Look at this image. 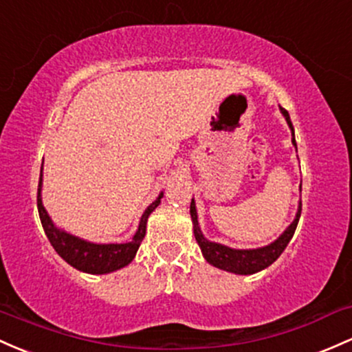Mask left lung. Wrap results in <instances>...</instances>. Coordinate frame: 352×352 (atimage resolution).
<instances>
[{
	"mask_svg": "<svg viewBox=\"0 0 352 352\" xmlns=\"http://www.w3.org/2000/svg\"><path fill=\"white\" fill-rule=\"evenodd\" d=\"M279 110L280 113L284 115L289 129H291L292 145H294L297 152L294 126H292L291 117H289L287 110H284L283 107H279ZM300 210H302V204L299 202L294 220H292V222L289 223L287 229H285L276 241L270 242V244L264 247H257V249H232V247L229 245L219 244V242H212L206 239V235L202 234L199 226V215H197L195 200L192 199L190 202V217L192 223H194V235L197 244H199L200 250H202V256L206 257V261L210 265H214V267L227 270V272L239 274V276H250V274H256L258 270H264L265 267H269L272 262H276L277 258H279V256L284 252V249L287 247L289 242H291L292 235L296 232L297 222H299L300 217Z\"/></svg>",
	"mask_w": 352,
	"mask_h": 352,
	"instance_id": "left-lung-1",
	"label": "left lung"
}]
</instances>
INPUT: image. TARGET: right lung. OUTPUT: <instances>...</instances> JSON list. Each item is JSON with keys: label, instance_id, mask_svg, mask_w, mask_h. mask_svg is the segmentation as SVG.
<instances>
[{"label": "right lung", "instance_id": "obj_1", "mask_svg": "<svg viewBox=\"0 0 352 352\" xmlns=\"http://www.w3.org/2000/svg\"><path fill=\"white\" fill-rule=\"evenodd\" d=\"M41 188H43V167H41L40 184H38V214H40L41 226H43L50 244L56 250L58 256L63 258L65 262H68L72 267L87 274H96V276L115 272V270L123 269L133 261L135 256H137L138 247H140L145 237L146 220H148L150 214L158 207L162 197H164V192H160L157 199L145 208L132 241L123 242V244H96V242L76 237V235L69 234L67 230L55 226V222L50 217L43 206Z\"/></svg>", "mask_w": 352, "mask_h": 352}]
</instances>
